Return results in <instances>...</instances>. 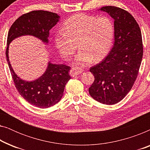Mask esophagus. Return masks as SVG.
<instances>
[{"mask_svg": "<svg viewBox=\"0 0 150 150\" xmlns=\"http://www.w3.org/2000/svg\"><path fill=\"white\" fill-rule=\"evenodd\" d=\"M83 72V69L79 68V67H72L69 71V74H70L71 76H75L79 75V74Z\"/></svg>", "mask_w": 150, "mask_h": 150, "instance_id": "34e87169", "label": "esophagus"}]
</instances>
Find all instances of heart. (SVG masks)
I'll return each mask as SVG.
<instances>
[{
    "instance_id": "heart-1",
    "label": "heart",
    "mask_w": 150,
    "mask_h": 150,
    "mask_svg": "<svg viewBox=\"0 0 150 150\" xmlns=\"http://www.w3.org/2000/svg\"><path fill=\"white\" fill-rule=\"evenodd\" d=\"M63 33L55 35L57 50L63 58L69 59L77 50L76 64L87 65L100 61L109 52L114 38V24L108 16L96 17L86 14H76L63 24Z\"/></svg>"
}]
</instances>
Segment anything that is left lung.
I'll return each mask as SVG.
<instances>
[{
	"label": "left lung",
	"mask_w": 150,
	"mask_h": 150,
	"mask_svg": "<svg viewBox=\"0 0 150 150\" xmlns=\"http://www.w3.org/2000/svg\"><path fill=\"white\" fill-rule=\"evenodd\" d=\"M114 20L115 42L102 61L90 68L94 81L89 88L96 101L111 105L120 102L132 89L143 57L141 29L134 17L114 6L100 9Z\"/></svg>",
	"instance_id": "1"
}]
</instances>
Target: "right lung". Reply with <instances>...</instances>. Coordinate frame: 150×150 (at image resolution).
Listing matches in <instances>:
<instances>
[{
    "label": "right lung",
    "mask_w": 150,
    "mask_h": 150,
    "mask_svg": "<svg viewBox=\"0 0 150 150\" xmlns=\"http://www.w3.org/2000/svg\"><path fill=\"white\" fill-rule=\"evenodd\" d=\"M60 16L52 12L38 10L20 16L13 22L8 33L6 58L16 89L28 103L41 108L50 107L60 101L67 82L70 67L52 64L49 61L44 73L38 79L26 81L20 79L12 68L9 59V46L16 38L32 35L45 44L48 43L49 31L59 21Z\"/></svg>",
    "instance_id": "1"
}]
</instances>
